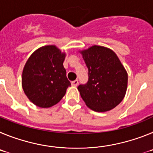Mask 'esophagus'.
<instances>
[{"mask_svg": "<svg viewBox=\"0 0 153 153\" xmlns=\"http://www.w3.org/2000/svg\"><path fill=\"white\" fill-rule=\"evenodd\" d=\"M78 83H79V82H78V79H75V80L71 82V84H72V86H76L78 85Z\"/></svg>", "mask_w": 153, "mask_h": 153, "instance_id": "1", "label": "esophagus"}]
</instances>
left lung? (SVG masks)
Masks as SVG:
<instances>
[{
	"mask_svg": "<svg viewBox=\"0 0 153 153\" xmlns=\"http://www.w3.org/2000/svg\"><path fill=\"white\" fill-rule=\"evenodd\" d=\"M88 68V81L77 87L86 105L96 112H106L121 102L128 83L126 70L117 55L94 45L80 51Z\"/></svg>",
	"mask_w": 153,
	"mask_h": 153,
	"instance_id": "1",
	"label": "left lung"
}]
</instances>
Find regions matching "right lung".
Masks as SVG:
<instances>
[{
	"instance_id": "obj_1",
	"label": "right lung",
	"mask_w": 153,
	"mask_h": 153,
	"mask_svg": "<svg viewBox=\"0 0 153 153\" xmlns=\"http://www.w3.org/2000/svg\"><path fill=\"white\" fill-rule=\"evenodd\" d=\"M65 56L56 46H44L35 51L25 63L22 87L34 105L51 107L64 97L71 85L63 67Z\"/></svg>"
}]
</instances>
